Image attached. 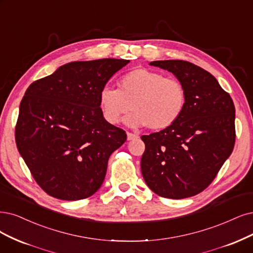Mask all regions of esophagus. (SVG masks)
Here are the masks:
<instances>
[{
    "label": "esophagus",
    "mask_w": 253,
    "mask_h": 253,
    "mask_svg": "<svg viewBox=\"0 0 253 253\" xmlns=\"http://www.w3.org/2000/svg\"><path fill=\"white\" fill-rule=\"evenodd\" d=\"M136 138H138L137 134H134V133H131V132H127V139H128V141H133V139H136Z\"/></svg>",
    "instance_id": "esophagus-1"
}]
</instances>
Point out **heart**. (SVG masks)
<instances>
[{
	"label": "heart",
	"instance_id": "b5f03b06",
	"mask_svg": "<svg viewBox=\"0 0 253 253\" xmlns=\"http://www.w3.org/2000/svg\"><path fill=\"white\" fill-rule=\"evenodd\" d=\"M186 104L180 81L145 68L129 71L118 81V89L104 86L99 93L103 119L111 125L125 118L130 127L147 125L152 130L169 128L178 121Z\"/></svg>",
	"mask_w": 253,
	"mask_h": 253
}]
</instances>
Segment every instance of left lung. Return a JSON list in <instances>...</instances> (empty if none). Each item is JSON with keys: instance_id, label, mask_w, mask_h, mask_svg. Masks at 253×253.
Returning <instances> with one entry per match:
<instances>
[{"instance_id": "8db88e82", "label": "left lung", "mask_w": 253, "mask_h": 253, "mask_svg": "<svg viewBox=\"0 0 253 253\" xmlns=\"http://www.w3.org/2000/svg\"><path fill=\"white\" fill-rule=\"evenodd\" d=\"M150 65L171 72L186 93L175 124L141 136L146 149L141 170L147 185L165 198L183 199L207 189L233 150L236 109L211 73L184 60Z\"/></svg>"}]
</instances>
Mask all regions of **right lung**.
<instances>
[{
    "instance_id": "1",
    "label": "right lung",
    "mask_w": 253,
    "mask_h": 253,
    "mask_svg": "<svg viewBox=\"0 0 253 253\" xmlns=\"http://www.w3.org/2000/svg\"><path fill=\"white\" fill-rule=\"evenodd\" d=\"M128 62H69L27 88L15 142L33 178L52 197L87 198L104 181L108 158L127 135L103 119L99 93Z\"/></svg>"
}]
</instances>
